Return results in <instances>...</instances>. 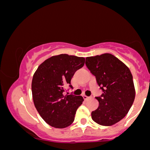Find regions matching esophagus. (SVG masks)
Returning a JSON list of instances; mask_svg holds the SVG:
<instances>
[{"mask_svg": "<svg viewBox=\"0 0 150 150\" xmlns=\"http://www.w3.org/2000/svg\"><path fill=\"white\" fill-rule=\"evenodd\" d=\"M82 97H83V98H84V99H85V100H88V99H91V98L92 97H87V96H86V95H83L82 96Z\"/></svg>", "mask_w": 150, "mask_h": 150, "instance_id": "1", "label": "esophagus"}]
</instances>
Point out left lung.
<instances>
[{
  "label": "left lung",
  "mask_w": 150,
  "mask_h": 150,
  "mask_svg": "<svg viewBox=\"0 0 150 150\" xmlns=\"http://www.w3.org/2000/svg\"><path fill=\"white\" fill-rule=\"evenodd\" d=\"M85 64L104 92L96 97L99 106L92 112V120L104 126L114 125L126 116L135 99L131 72L111 53L87 57Z\"/></svg>",
  "instance_id": "8db88e82"
}]
</instances>
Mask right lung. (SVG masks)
<instances>
[{"label": "right lung", "mask_w": 150, "mask_h": 150, "mask_svg": "<svg viewBox=\"0 0 150 150\" xmlns=\"http://www.w3.org/2000/svg\"><path fill=\"white\" fill-rule=\"evenodd\" d=\"M85 58L60 54L48 58L38 67L32 82L34 106L47 124L65 128L73 123L82 96L64 95L75 72L85 65Z\"/></svg>", "instance_id": "right-lung-1"}]
</instances>
